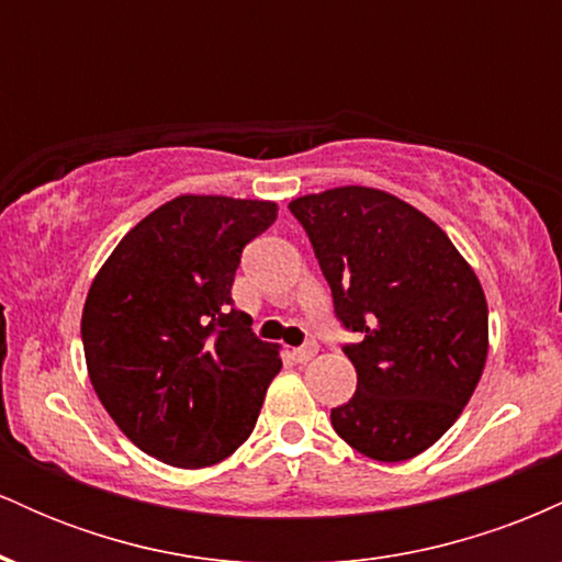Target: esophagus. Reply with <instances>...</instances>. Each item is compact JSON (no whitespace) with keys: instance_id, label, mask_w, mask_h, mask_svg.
<instances>
[{"instance_id":"esophagus-1","label":"esophagus","mask_w":562,"mask_h":562,"mask_svg":"<svg viewBox=\"0 0 562 562\" xmlns=\"http://www.w3.org/2000/svg\"><path fill=\"white\" fill-rule=\"evenodd\" d=\"M314 353H317V344H306V346H301V348H293V359L299 364L312 362Z\"/></svg>"}]
</instances>
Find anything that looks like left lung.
<instances>
[{"instance_id": "obj_1", "label": "left lung", "mask_w": 562, "mask_h": 562, "mask_svg": "<svg viewBox=\"0 0 562 562\" xmlns=\"http://www.w3.org/2000/svg\"><path fill=\"white\" fill-rule=\"evenodd\" d=\"M357 333L344 351L357 393L330 420L378 462L412 460L462 415L488 353L486 295L447 232L372 187H335L288 205Z\"/></svg>"}]
</instances>
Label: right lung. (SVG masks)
I'll return each mask as SVG.
<instances>
[{
  "label": "right lung",
  "mask_w": 562,
  "mask_h": 562,
  "mask_svg": "<svg viewBox=\"0 0 562 562\" xmlns=\"http://www.w3.org/2000/svg\"><path fill=\"white\" fill-rule=\"evenodd\" d=\"M274 218L269 200L179 195L126 232L89 288L81 340L94 393L166 465H216L259 420L282 359L235 308L232 282Z\"/></svg>",
  "instance_id": "obj_1"
}]
</instances>
